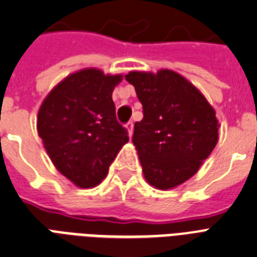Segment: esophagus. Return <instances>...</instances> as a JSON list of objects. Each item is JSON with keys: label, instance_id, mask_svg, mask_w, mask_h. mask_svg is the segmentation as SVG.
<instances>
[{"label": "esophagus", "instance_id": "obj_1", "mask_svg": "<svg viewBox=\"0 0 257 257\" xmlns=\"http://www.w3.org/2000/svg\"><path fill=\"white\" fill-rule=\"evenodd\" d=\"M126 130H127V133H128V137H133V133H134V123H133V122H128V123L126 124Z\"/></svg>", "mask_w": 257, "mask_h": 257}]
</instances>
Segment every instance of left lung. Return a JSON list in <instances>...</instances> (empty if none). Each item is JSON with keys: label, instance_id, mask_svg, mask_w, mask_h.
Masks as SVG:
<instances>
[{"label": "left lung", "instance_id": "1", "mask_svg": "<svg viewBox=\"0 0 257 257\" xmlns=\"http://www.w3.org/2000/svg\"><path fill=\"white\" fill-rule=\"evenodd\" d=\"M126 80L143 105L133 142L144 179L156 189L176 188L196 175L217 146L215 110L192 82L171 69L133 71Z\"/></svg>", "mask_w": 257, "mask_h": 257}]
</instances>
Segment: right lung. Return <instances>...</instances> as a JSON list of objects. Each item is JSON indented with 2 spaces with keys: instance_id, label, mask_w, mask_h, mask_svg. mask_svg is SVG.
Instances as JSON below:
<instances>
[{
  "instance_id": "1",
  "label": "right lung",
  "mask_w": 257,
  "mask_h": 257,
  "mask_svg": "<svg viewBox=\"0 0 257 257\" xmlns=\"http://www.w3.org/2000/svg\"><path fill=\"white\" fill-rule=\"evenodd\" d=\"M122 75L86 68L60 81L38 111V134L56 169L78 188L102 181L128 142L111 94Z\"/></svg>"
}]
</instances>
